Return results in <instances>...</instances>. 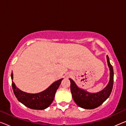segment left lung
Listing matches in <instances>:
<instances>
[{"label":"left lung","mask_w":126,"mask_h":126,"mask_svg":"<svg viewBox=\"0 0 126 126\" xmlns=\"http://www.w3.org/2000/svg\"><path fill=\"white\" fill-rule=\"evenodd\" d=\"M108 66L110 71V80L107 86L101 91L97 93H90L78 87L71 79L70 80V90L73 100L79 107L85 109H93L100 106L109 97L113 86L114 71L110 64L108 56H106Z\"/></svg>","instance_id":"left-lung-1"}]
</instances>
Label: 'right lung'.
Returning <instances> with one entry per match:
<instances>
[{
  "label": "right lung",
  "instance_id": "obj_1",
  "mask_svg": "<svg viewBox=\"0 0 126 126\" xmlns=\"http://www.w3.org/2000/svg\"><path fill=\"white\" fill-rule=\"evenodd\" d=\"M13 77L12 72L11 79L12 80ZM63 79L62 78L56 81L46 90L38 94H29L22 91L16 87L13 81L12 85L15 95L20 102L30 109L43 110L47 108L53 101L56 92Z\"/></svg>",
  "mask_w": 126,
  "mask_h": 126
}]
</instances>
